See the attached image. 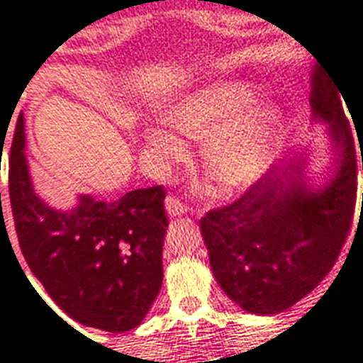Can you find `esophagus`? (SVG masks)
<instances>
[{"instance_id":"34e87169","label":"esophagus","mask_w":363,"mask_h":363,"mask_svg":"<svg viewBox=\"0 0 363 363\" xmlns=\"http://www.w3.org/2000/svg\"><path fill=\"white\" fill-rule=\"evenodd\" d=\"M166 211H168V214H172V216H179V214L187 213V205L179 199L178 195H168V197H166Z\"/></svg>"}]
</instances>
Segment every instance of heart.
Wrapping results in <instances>:
<instances>
[{"label": "heart", "mask_w": 363, "mask_h": 363, "mask_svg": "<svg viewBox=\"0 0 363 363\" xmlns=\"http://www.w3.org/2000/svg\"><path fill=\"white\" fill-rule=\"evenodd\" d=\"M257 94L250 84L226 81L185 96L170 112L179 133L208 139L205 168L222 189H242L259 179L282 147V118L274 108L253 113ZM147 141L164 158H182L185 143L176 131L152 127Z\"/></svg>", "instance_id": "obj_1"}]
</instances>
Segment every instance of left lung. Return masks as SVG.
<instances>
[{
	"label": "left lung",
	"instance_id": "1",
	"mask_svg": "<svg viewBox=\"0 0 363 363\" xmlns=\"http://www.w3.org/2000/svg\"><path fill=\"white\" fill-rule=\"evenodd\" d=\"M311 81L313 112L329 121L340 150L337 176L323 191H306L301 162L290 160L199 220L214 279L250 313H280L311 292L337 263L354 220L358 160L340 91L321 71Z\"/></svg>",
	"mask_w": 363,
	"mask_h": 363
}]
</instances>
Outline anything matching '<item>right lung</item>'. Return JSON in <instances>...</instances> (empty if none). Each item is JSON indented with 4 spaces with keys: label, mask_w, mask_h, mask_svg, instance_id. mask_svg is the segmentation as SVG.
<instances>
[{
    "label": "right lung",
    "mask_w": 363,
    "mask_h": 363,
    "mask_svg": "<svg viewBox=\"0 0 363 363\" xmlns=\"http://www.w3.org/2000/svg\"><path fill=\"white\" fill-rule=\"evenodd\" d=\"M23 127L18 116L9 201L25 261L73 321L110 333L135 329L162 286L164 185L135 189L113 203L83 197L75 211H54L30 185Z\"/></svg>",
    "instance_id": "add662e5"
}]
</instances>
